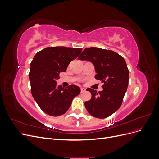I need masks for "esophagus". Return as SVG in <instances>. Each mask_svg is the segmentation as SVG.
<instances>
[{
	"instance_id": "esophagus-1",
	"label": "esophagus",
	"mask_w": 159,
	"mask_h": 159,
	"mask_svg": "<svg viewBox=\"0 0 159 159\" xmlns=\"http://www.w3.org/2000/svg\"><path fill=\"white\" fill-rule=\"evenodd\" d=\"M85 88H81V93H83V92H84V91H85Z\"/></svg>"
}]
</instances>
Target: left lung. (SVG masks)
Masks as SVG:
<instances>
[{"label":"left lung","instance_id":"8db88e82","mask_svg":"<svg viewBox=\"0 0 159 159\" xmlns=\"http://www.w3.org/2000/svg\"><path fill=\"white\" fill-rule=\"evenodd\" d=\"M94 66L95 78L102 81L103 90L88 88L91 93L90 100L85 102V107L93 117H108L121 107L127 91L129 71L125 60L117 53L99 48H86L78 57Z\"/></svg>","mask_w":159,"mask_h":159}]
</instances>
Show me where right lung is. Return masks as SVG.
I'll return each mask as SVG.
<instances>
[{
  "instance_id": "right-lung-1",
  "label": "right lung",
  "mask_w": 159,
  "mask_h": 159,
  "mask_svg": "<svg viewBox=\"0 0 159 159\" xmlns=\"http://www.w3.org/2000/svg\"><path fill=\"white\" fill-rule=\"evenodd\" d=\"M81 48L64 46L48 47L34 57L29 79L31 92L40 109L51 116H60L68 110L80 88L70 85L67 88L57 85L61 71L65 72L70 62L78 57Z\"/></svg>"
}]
</instances>
